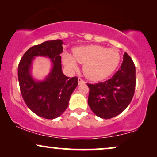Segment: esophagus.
I'll use <instances>...</instances> for the list:
<instances>
[{
	"mask_svg": "<svg viewBox=\"0 0 157 157\" xmlns=\"http://www.w3.org/2000/svg\"><path fill=\"white\" fill-rule=\"evenodd\" d=\"M85 81L83 80L82 78L79 77V78H78V85H82V84H85Z\"/></svg>",
	"mask_w": 157,
	"mask_h": 157,
	"instance_id": "obj_1",
	"label": "esophagus"
}]
</instances>
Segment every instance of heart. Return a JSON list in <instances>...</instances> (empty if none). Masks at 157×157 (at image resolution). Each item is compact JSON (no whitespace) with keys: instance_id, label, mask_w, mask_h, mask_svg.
I'll use <instances>...</instances> for the list:
<instances>
[{"instance_id":"1","label":"heart","mask_w":157,"mask_h":157,"mask_svg":"<svg viewBox=\"0 0 157 157\" xmlns=\"http://www.w3.org/2000/svg\"><path fill=\"white\" fill-rule=\"evenodd\" d=\"M70 54H63L64 64L69 69H77L76 62L83 66L85 76L91 80H101L110 76L120 62V54L114 49L99 45H90L76 48Z\"/></svg>"}]
</instances>
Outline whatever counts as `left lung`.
<instances>
[{"label":"left lung","mask_w":157,"mask_h":157,"mask_svg":"<svg viewBox=\"0 0 157 157\" xmlns=\"http://www.w3.org/2000/svg\"><path fill=\"white\" fill-rule=\"evenodd\" d=\"M88 105L94 113L109 119L121 113L130 104L136 87V67L126 52L113 76L105 82L90 84Z\"/></svg>","instance_id":"left-lung-1"}]
</instances>
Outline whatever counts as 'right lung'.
Listing matches in <instances>:
<instances>
[{
    "instance_id": "add662e5",
    "label": "right lung",
    "mask_w": 157,
    "mask_h": 157,
    "mask_svg": "<svg viewBox=\"0 0 157 157\" xmlns=\"http://www.w3.org/2000/svg\"><path fill=\"white\" fill-rule=\"evenodd\" d=\"M63 42L60 39L47 41L31 47L25 52L18 67V78L21 95L31 111L46 119L61 116L69 105L70 96L77 86V77L70 78L62 70L61 56ZM49 57L52 68L43 81L33 80L31 64L35 56Z\"/></svg>"
}]
</instances>
